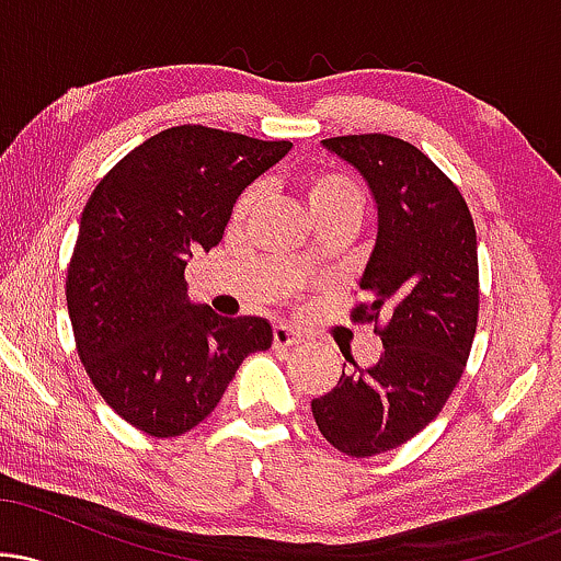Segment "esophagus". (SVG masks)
I'll return each mask as SVG.
<instances>
[{
    "mask_svg": "<svg viewBox=\"0 0 561 561\" xmlns=\"http://www.w3.org/2000/svg\"><path fill=\"white\" fill-rule=\"evenodd\" d=\"M300 343V334L295 330H289L285 324H276L274 327V347H287Z\"/></svg>",
    "mask_w": 561,
    "mask_h": 561,
    "instance_id": "obj_1",
    "label": "esophagus"
}]
</instances>
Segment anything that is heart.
Listing matches in <instances>:
<instances>
[{"instance_id":"1","label":"heart","mask_w":561,"mask_h":561,"mask_svg":"<svg viewBox=\"0 0 561 561\" xmlns=\"http://www.w3.org/2000/svg\"><path fill=\"white\" fill-rule=\"evenodd\" d=\"M300 195L308 214L317 218V224L334 216L358 218L366 203V192L362 182L353 179L351 173L343 169H332V165L308 171L306 176L300 179ZM255 203H259V192H244L234 205V218L248 216L250 210L255 208Z\"/></svg>"}]
</instances>
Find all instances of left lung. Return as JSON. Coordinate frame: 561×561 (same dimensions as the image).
<instances>
[{"mask_svg":"<svg viewBox=\"0 0 561 561\" xmlns=\"http://www.w3.org/2000/svg\"><path fill=\"white\" fill-rule=\"evenodd\" d=\"M356 165L377 199V242L351 319L375 324L382 353L313 398L319 433L369 459L403 446L443 411L478 332V234L459 186L409 141L388 134L324 139Z\"/></svg>","mask_w":561,"mask_h":561,"instance_id":"left-lung-1","label":"left lung"}]
</instances>
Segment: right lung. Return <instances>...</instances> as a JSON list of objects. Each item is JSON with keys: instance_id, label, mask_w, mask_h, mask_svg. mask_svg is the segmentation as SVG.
Wrapping results in <instances>:
<instances>
[{"instance_id": "1", "label": "right lung", "mask_w": 561, "mask_h": 561, "mask_svg": "<svg viewBox=\"0 0 561 561\" xmlns=\"http://www.w3.org/2000/svg\"><path fill=\"white\" fill-rule=\"evenodd\" d=\"M289 147L173 126L121 158L87 199L66 279L76 351L96 392L141 433H190L244 358L272 347L266 319L190 302L184 268L221 242L244 186Z\"/></svg>"}]
</instances>
